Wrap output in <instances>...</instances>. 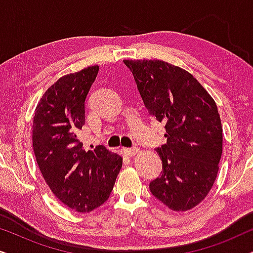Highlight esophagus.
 I'll use <instances>...</instances> for the list:
<instances>
[{"label": "esophagus", "instance_id": "1", "mask_svg": "<svg viewBox=\"0 0 253 253\" xmlns=\"http://www.w3.org/2000/svg\"><path fill=\"white\" fill-rule=\"evenodd\" d=\"M124 153L126 155H129V157H132V155H136L138 152H139V148L138 147H132V148H123Z\"/></svg>", "mask_w": 253, "mask_h": 253}]
</instances>
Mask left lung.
I'll return each mask as SVG.
<instances>
[{
	"instance_id": "8db88e82",
	"label": "left lung",
	"mask_w": 253,
	"mask_h": 253,
	"mask_svg": "<svg viewBox=\"0 0 253 253\" xmlns=\"http://www.w3.org/2000/svg\"><path fill=\"white\" fill-rule=\"evenodd\" d=\"M150 115L166 126L157 148L162 174L150 183L155 198L176 212L202 203L215 182L222 154L216 103L184 69L159 60H124Z\"/></svg>"
}]
</instances>
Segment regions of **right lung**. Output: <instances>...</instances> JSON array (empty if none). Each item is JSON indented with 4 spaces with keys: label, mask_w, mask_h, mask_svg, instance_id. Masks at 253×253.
I'll list each match as a JSON object with an SVG mask.
<instances>
[{
    "label": "right lung",
    "mask_w": 253,
    "mask_h": 253,
    "mask_svg": "<svg viewBox=\"0 0 253 253\" xmlns=\"http://www.w3.org/2000/svg\"><path fill=\"white\" fill-rule=\"evenodd\" d=\"M93 65L65 75L44 92L32 126L37 164L55 197L81 213L109 198L122 157L99 145L86 151L78 139L85 124V99L98 75Z\"/></svg>",
    "instance_id": "add662e5"
}]
</instances>
